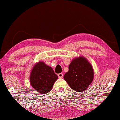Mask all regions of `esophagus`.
Masks as SVG:
<instances>
[{
	"mask_svg": "<svg viewBox=\"0 0 120 120\" xmlns=\"http://www.w3.org/2000/svg\"><path fill=\"white\" fill-rule=\"evenodd\" d=\"M58 76L59 78H63V74H62V73H59V74H58Z\"/></svg>",
	"mask_w": 120,
	"mask_h": 120,
	"instance_id": "34e87169",
	"label": "esophagus"
}]
</instances>
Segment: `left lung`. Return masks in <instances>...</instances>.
Returning a JSON list of instances; mask_svg holds the SVG:
<instances>
[{
  "instance_id": "obj_1",
  "label": "left lung",
  "mask_w": 120,
  "mask_h": 120,
  "mask_svg": "<svg viewBox=\"0 0 120 120\" xmlns=\"http://www.w3.org/2000/svg\"><path fill=\"white\" fill-rule=\"evenodd\" d=\"M63 77L71 89L77 92H83L93 80V68L85 57L76 58L71 62L68 71Z\"/></svg>"
}]
</instances>
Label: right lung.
<instances>
[{"mask_svg": "<svg viewBox=\"0 0 120 120\" xmlns=\"http://www.w3.org/2000/svg\"><path fill=\"white\" fill-rule=\"evenodd\" d=\"M58 76L52 68L43 62H39L33 68L30 75V84L41 94H46L52 90Z\"/></svg>", "mask_w": 120, "mask_h": 120, "instance_id": "1", "label": "right lung"}]
</instances>
